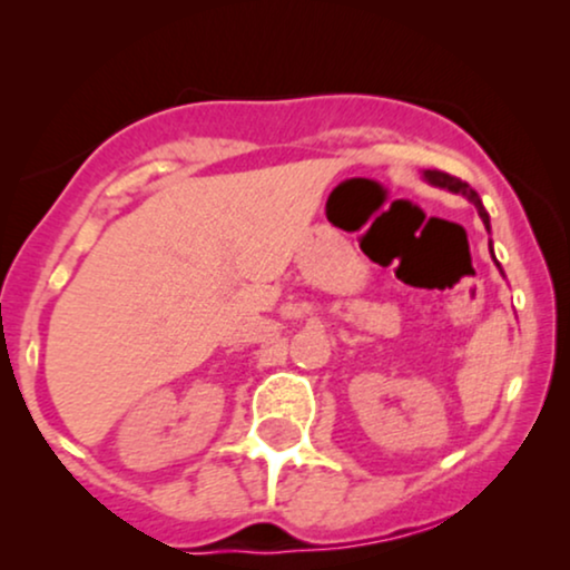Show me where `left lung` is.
<instances>
[{
	"label": "left lung",
	"mask_w": 570,
	"mask_h": 570,
	"mask_svg": "<svg viewBox=\"0 0 570 570\" xmlns=\"http://www.w3.org/2000/svg\"><path fill=\"white\" fill-rule=\"evenodd\" d=\"M423 176H426V179L431 181V185H436V187H444V189H450V193H461L463 198H466V200H472L474 206H476V212H480L482 222H485V227L490 225V217H488V212H485V208H482V200H480V195H476L474 189L466 185V181H463V179H458V176H450V174H444V171H436V168H429V171H423Z\"/></svg>",
	"instance_id": "obj_1"
}]
</instances>
